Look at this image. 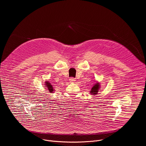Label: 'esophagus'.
Masks as SVG:
<instances>
[{
    "mask_svg": "<svg viewBox=\"0 0 146 146\" xmlns=\"http://www.w3.org/2000/svg\"><path fill=\"white\" fill-rule=\"evenodd\" d=\"M69 80H70V82H74L76 80H75V78H74L73 77H71V78H70Z\"/></svg>",
    "mask_w": 146,
    "mask_h": 146,
    "instance_id": "obj_1",
    "label": "esophagus"
}]
</instances>
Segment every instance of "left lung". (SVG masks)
I'll use <instances>...</instances> for the list:
<instances>
[{
  "label": "left lung",
  "instance_id": "left-lung-1",
  "mask_svg": "<svg viewBox=\"0 0 146 146\" xmlns=\"http://www.w3.org/2000/svg\"><path fill=\"white\" fill-rule=\"evenodd\" d=\"M100 88V84L99 82H96V84L93 86V87L91 88V90L90 91V93L92 95H96L98 94V92H99Z\"/></svg>",
  "mask_w": 146,
  "mask_h": 146
}]
</instances>
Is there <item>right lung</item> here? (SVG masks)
<instances>
[{"label":"right lung","mask_w":146,"mask_h":146,"mask_svg":"<svg viewBox=\"0 0 146 146\" xmlns=\"http://www.w3.org/2000/svg\"><path fill=\"white\" fill-rule=\"evenodd\" d=\"M45 84H46V87H47V90L49 91V92H53V91H54V88H53L52 86H51V84H50V83L48 81H46L45 82Z\"/></svg>","instance_id":"obj_1"}]
</instances>
